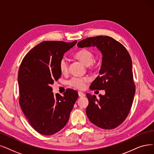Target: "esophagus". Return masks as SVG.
Returning <instances> with one entry per match:
<instances>
[{
  "mask_svg": "<svg viewBox=\"0 0 154 154\" xmlns=\"http://www.w3.org/2000/svg\"><path fill=\"white\" fill-rule=\"evenodd\" d=\"M78 95H79V96L80 97H85V94L83 93V92H82V91H78Z\"/></svg>",
  "mask_w": 154,
  "mask_h": 154,
  "instance_id": "1",
  "label": "esophagus"
}]
</instances>
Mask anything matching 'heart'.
<instances>
[{"instance_id": "heart-1", "label": "heart", "mask_w": 154, "mask_h": 154, "mask_svg": "<svg viewBox=\"0 0 154 154\" xmlns=\"http://www.w3.org/2000/svg\"><path fill=\"white\" fill-rule=\"evenodd\" d=\"M75 57L81 61L85 66H88L94 63V55L88 49H82L78 51L75 54ZM59 67L60 72L65 75L68 71V61L67 59L63 57L60 59ZM90 79L87 77H72L68 81V85L72 87L75 88L82 90L86 87L87 83H88Z\"/></svg>"}]
</instances>
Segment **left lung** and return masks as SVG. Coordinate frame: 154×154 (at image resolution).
<instances>
[{"instance_id":"obj_1","label":"left lung","mask_w":154,"mask_h":154,"mask_svg":"<svg viewBox=\"0 0 154 154\" xmlns=\"http://www.w3.org/2000/svg\"><path fill=\"white\" fill-rule=\"evenodd\" d=\"M78 47H97L102 54L98 75L90 89L105 90L106 94H87L88 106L86 113L92 123L100 128L111 130L122 124L130 112L135 94L132 60L121 43L108 36L87 38Z\"/></svg>"}]
</instances>
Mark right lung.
Listing matches in <instances>:
<instances>
[{
	"mask_svg": "<svg viewBox=\"0 0 154 154\" xmlns=\"http://www.w3.org/2000/svg\"><path fill=\"white\" fill-rule=\"evenodd\" d=\"M76 42H42L21 63L17 77L20 105L30 125L42 134L52 135L62 130L78 98L72 89L66 90L63 97L54 95L51 87L61 76L60 59Z\"/></svg>",
	"mask_w": 154,
	"mask_h": 154,
	"instance_id": "1",
	"label": "right lung"
}]
</instances>
